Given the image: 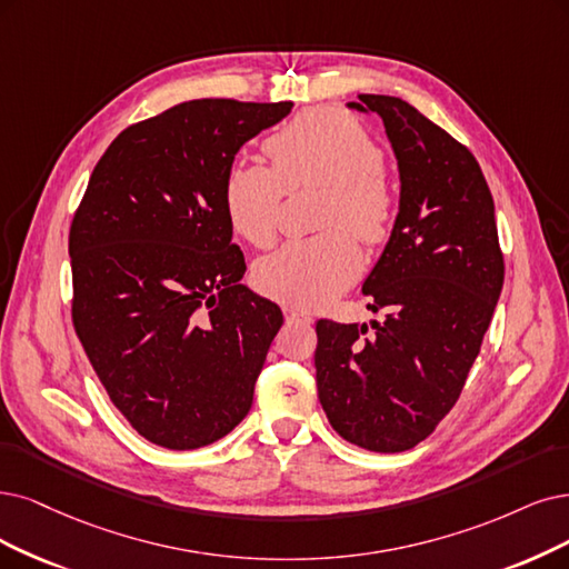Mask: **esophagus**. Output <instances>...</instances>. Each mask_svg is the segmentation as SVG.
<instances>
[{"label":"esophagus","mask_w":569,"mask_h":569,"mask_svg":"<svg viewBox=\"0 0 569 569\" xmlns=\"http://www.w3.org/2000/svg\"><path fill=\"white\" fill-rule=\"evenodd\" d=\"M283 313H286V321H305V323L311 321L309 313L298 307H283Z\"/></svg>","instance_id":"obj_1"}]
</instances>
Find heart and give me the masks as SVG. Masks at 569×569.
I'll return each mask as SVG.
<instances>
[{
    "label": "heart",
    "instance_id": "obj_1",
    "mask_svg": "<svg viewBox=\"0 0 569 569\" xmlns=\"http://www.w3.org/2000/svg\"><path fill=\"white\" fill-rule=\"evenodd\" d=\"M271 168L239 163L224 178V208L231 227L252 246L277 237L286 189L319 184L317 237L292 239L258 267L267 296L296 307H313L351 286L363 269L361 248L382 243L396 218V192L382 152L353 117L335 108L300 112L264 140Z\"/></svg>",
    "mask_w": 569,
    "mask_h": 569
}]
</instances>
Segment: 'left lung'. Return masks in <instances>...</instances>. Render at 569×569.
Instances as JSON below:
<instances>
[{"instance_id": "left-lung-1", "label": "left lung", "mask_w": 569, "mask_h": 569, "mask_svg": "<svg viewBox=\"0 0 569 569\" xmlns=\"http://www.w3.org/2000/svg\"><path fill=\"white\" fill-rule=\"evenodd\" d=\"M385 121L401 176L391 237L363 296L385 321L317 323L319 401L349 443L403 452L465 389L503 286L495 201L476 157L393 96H359Z\"/></svg>"}]
</instances>
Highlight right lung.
I'll return each mask as SVG.
<instances>
[{
	"instance_id": "right-lung-1",
	"label": "right lung",
	"mask_w": 569,
	"mask_h": 569,
	"mask_svg": "<svg viewBox=\"0 0 569 569\" xmlns=\"http://www.w3.org/2000/svg\"><path fill=\"white\" fill-rule=\"evenodd\" d=\"M292 102L201 98L121 131L70 227L72 323L117 410L150 443L197 450L252 406L279 305L243 283L224 178Z\"/></svg>"
}]
</instances>
